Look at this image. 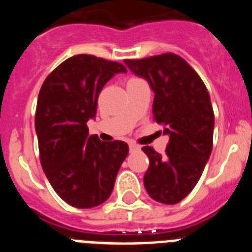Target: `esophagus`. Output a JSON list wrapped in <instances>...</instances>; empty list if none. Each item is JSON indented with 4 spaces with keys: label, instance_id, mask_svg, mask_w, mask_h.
<instances>
[{
    "label": "esophagus",
    "instance_id": "34e87169",
    "mask_svg": "<svg viewBox=\"0 0 252 252\" xmlns=\"http://www.w3.org/2000/svg\"><path fill=\"white\" fill-rule=\"evenodd\" d=\"M128 149H130L131 153H133V151L140 150V146L136 145V144H130V145H128Z\"/></svg>",
    "mask_w": 252,
    "mask_h": 252
}]
</instances>
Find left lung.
<instances>
[{"label": "left lung", "mask_w": 252, "mask_h": 252, "mask_svg": "<svg viewBox=\"0 0 252 252\" xmlns=\"http://www.w3.org/2000/svg\"><path fill=\"white\" fill-rule=\"evenodd\" d=\"M135 74L148 79L155 93L154 121L169 135L165 155L151 146L144 186L153 199L175 204L192 192L213 146L215 113L208 90L192 66L174 53L125 59Z\"/></svg>", "instance_id": "left-lung-1"}]
</instances>
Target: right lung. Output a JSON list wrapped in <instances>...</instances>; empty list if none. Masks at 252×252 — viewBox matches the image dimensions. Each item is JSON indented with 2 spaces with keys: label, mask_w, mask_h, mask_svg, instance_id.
Wrapping results in <instances>:
<instances>
[{
  "label": "right lung",
  "mask_w": 252,
  "mask_h": 252,
  "mask_svg": "<svg viewBox=\"0 0 252 252\" xmlns=\"http://www.w3.org/2000/svg\"><path fill=\"white\" fill-rule=\"evenodd\" d=\"M126 72L121 63L79 54L59 64L40 88L35 112L40 162L57 194L75 208L106 202L127 157L126 142L88 136L87 126L104 84Z\"/></svg>",
  "instance_id": "right-lung-1"
}]
</instances>
